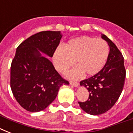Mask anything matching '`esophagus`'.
Masks as SVG:
<instances>
[{"label":"esophagus","mask_w":133,"mask_h":133,"mask_svg":"<svg viewBox=\"0 0 133 133\" xmlns=\"http://www.w3.org/2000/svg\"><path fill=\"white\" fill-rule=\"evenodd\" d=\"M70 84L75 88H77L79 86V83H77V82H75V81H70Z\"/></svg>","instance_id":"obj_1"}]
</instances>
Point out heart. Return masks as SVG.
Returning <instances> with one entry per match:
<instances>
[{"label": "heart", "instance_id": "b5f03b06", "mask_svg": "<svg viewBox=\"0 0 133 133\" xmlns=\"http://www.w3.org/2000/svg\"><path fill=\"white\" fill-rule=\"evenodd\" d=\"M109 55V47L105 41L81 36L71 39L65 47L54 51L53 62L59 72H65L77 61L78 66L70 71V78H77L83 73L87 76L97 75L103 69Z\"/></svg>", "mask_w": 133, "mask_h": 133}]
</instances>
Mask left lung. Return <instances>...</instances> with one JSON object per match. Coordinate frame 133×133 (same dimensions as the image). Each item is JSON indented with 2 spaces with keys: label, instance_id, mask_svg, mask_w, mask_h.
<instances>
[{
  "label": "left lung",
  "instance_id": "left-lung-1",
  "mask_svg": "<svg viewBox=\"0 0 133 133\" xmlns=\"http://www.w3.org/2000/svg\"><path fill=\"white\" fill-rule=\"evenodd\" d=\"M101 38L108 43L110 52L106 63L99 73L80 82L89 92L85 102H79L86 113L98 115L111 108L122 94L126 79L124 57L115 44L104 34Z\"/></svg>",
  "mask_w": 133,
  "mask_h": 133
}]
</instances>
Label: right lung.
Instances as JSON below:
<instances>
[{
    "label": "right lung",
    "instance_id": "right-lung-1",
    "mask_svg": "<svg viewBox=\"0 0 133 133\" xmlns=\"http://www.w3.org/2000/svg\"><path fill=\"white\" fill-rule=\"evenodd\" d=\"M61 38L60 31L41 32L16 49L11 65L10 86L16 100L28 111L45 109L56 99L59 88L69 84L42 54L52 57Z\"/></svg>",
    "mask_w": 133,
    "mask_h": 133
}]
</instances>
